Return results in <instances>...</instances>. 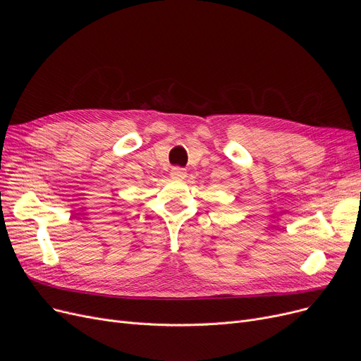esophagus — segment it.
<instances>
[{
	"label": "esophagus",
	"instance_id": "obj_1",
	"mask_svg": "<svg viewBox=\"0 0 361 361\" xmlns=\"http://www.w3.org/2000/svg\"><path fill=\"white\" fill-rule=\"evenodd\" d=\"M169 176H171V178H173V180H184L185 176H187V173H185V169L176 166V168L171 169Z\"/></svg>",
	"mask_w": 361,
	"mask_h": 361
}]
</instances>
